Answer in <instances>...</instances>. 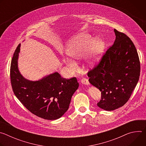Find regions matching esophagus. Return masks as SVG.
I'll list each match as a JSON object with an SVG mask.
<instances>
[{"label": "esophagus", "mask_w": 146, "mask_h": 146, "mask_svg": "<svg viewBox=\"0 0 146 146\" xmlns=\"http://www.w3.org/2000/svg\"><path fill=\"white\" fill-rule=\"evenodd\" d=\"M81 81V83L82 84H84V85H89L90 84V82H89L88 78H87L86 77H83Z\"/></svg>", "instance_id": "obj_1"}]
</instances>
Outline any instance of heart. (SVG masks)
I'll return each instance as SVG.
<instances>
[{"label":"heart","instance_id":"b5f03b06","mask_svg":"<svg viewBox=\"0 0 146 146\" xmlns=\"http://www.w3.org/2000/svg\"><path fill=\"white\" fill-rule=\"evenodd\" d=\"M102 47L103 43L100 40H93L89 35L82 33L68 44L66 53L70 59L74 61L84 56L86 54L87 48L88 47L87 58L88 64L91 65L98 58ZM68 62L70 66H73L72 62L68 61Z\"/></svg>","mask_w":146,"mask_h":146}]
</instances>
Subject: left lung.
I'll use <instances>...</instances> for the list:
<instances>
[{
	"instance_id": "1",
	"label": "left lung",
	"mask_w": 146,
	"mask_h": 146,
	"mask_svg": "<svg viewBox=\"0 0 146 146\" xmlns=\"http://www.w3.org/2000/svg\"><path fill=\"white\" fill-rule=\"evenodd\" d=\"M115 40L87 75L101 92L100 108L114 110L125 104L136 86L140 63L136 48L125 34L114 29Z\"/></svg>"
}]
</instances>
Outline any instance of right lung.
I'll return each mask as SVG.
<instances>
[{"label":"right lung","mask_w":146,"mask_h":146,"mask_svg":"<svg viewBox=\"0 0 146 146\" xmlns=\"http://www.w3.org/2000/svg\"><path fill=\"white\" fill-rule=\"evenodd\" d=\"M20 46L19 44L15 50L10 66L11 84L15 95L37 117L48 120L61 117L68 110L72 96L78 87L77 78H62L55 72L36 81L25 79L18 69Z\"/></svg>","instance_id":"right-lung-1"}]
</instances>
